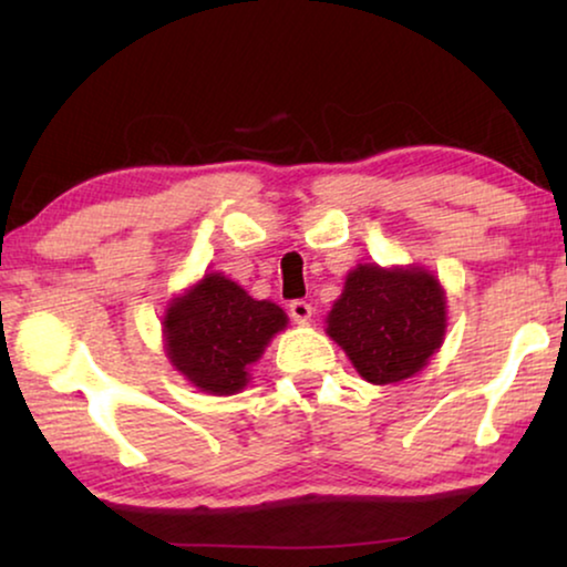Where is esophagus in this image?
<instances>
[{
  "label": "esophagus",
  "mask_w": 567,
  "mask_h": 567,
  "mask_svg": "<svg viewBox=\"0 0 567 567\" xmlns=\"http://www.w3.org/2000/svg\"><path fill=\"white\" fill-rule=\"evenodd\" d=\"M289 315L293 317V322H299V324H307L309 320H312L315 309H312V305H307V301L297 299V301H291V305H289Z\"/></svg>",
  "instance_id": "1"
}]
</instances>
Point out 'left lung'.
I'll list each match as a JSON object with an SVG mask.
<instances>
[{
    "label": "left lung",
    "mask_w": 567,
    "mask_h": 567,
    "mask_svg": "<svg viewBox=\"0 0 567 567\" xmlns=\"http://www.w3.org/2000/svg\"><path fill=\"white\" fill-rule=\"evenodd\" d=\"M324 332L371 384H398L429 367L446 336V291L423 266L359 262Z\"/></svg>",
    "instance_id": "obj_1"
}]
</instances>
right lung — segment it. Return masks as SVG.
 <instances>
[{
	"label": "right lung",
	"mask_w": 567,
	"mask_h": 567,
	"mask_svg": "<svg viewBox=\"0 0 567 567\" xmlns=\"http://www.w3.org/2000/svg\"><path fill=\"white\" fill-rule=\"evenodd\" d=\"M289 317L268 299H252L219 270L198 278L167 301L162 340L175 371L200 392L229 398L250 382L270 340L286 330Z\"/></svg>",
	"instance_id": "1"
}]
</instances>
